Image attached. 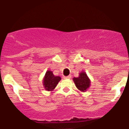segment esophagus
I'll use <instances>...</instances> for the list:
<instances>
[{"instance_id": "esophagus-1", "label": "esophagus", "mask_w": 129, "mask_h": 129, "mask_svg": "<svg viewBox=\"0 0 129 129\" xmlns=\"http://www.w3.org/2000/svg\"><path fill=\"white\" fill-rule=\"evenodd\" d=\"M71 78V76L69 75V76H63V78L64 79H70Z\"/></svg>"}]
</instances>
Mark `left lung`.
<instances>
[{
	"label": "left lung",
	"mask_w": 129,
	"mask_h": 129,
	"mask_svg": "<svg viewBox=\"0 0 129 129\" xmlns=\"http://www.w3.org/2000/svg\"><path fill=\"white\" fill-rule=\"evenodd\" d=\"M73 81L76 85V87L81 91H85L90 85V80L87 76L86 73L82 72L78 78H74Z\"/></svg>",
	"instance_id": "8db88e82"
}]
</instances>
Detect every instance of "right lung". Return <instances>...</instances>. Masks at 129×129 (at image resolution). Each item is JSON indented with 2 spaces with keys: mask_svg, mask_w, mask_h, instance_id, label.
<instances>
[{
  "mask_svg": "<svg viewBox=\"0 0 129 129\" xmlns=\"http://www.w3.org/2000/svg\"><path fill=\"white\" fill-rule=\"evenodd\" d=\"M61 80L60 76H55L53 74L52 71H47L44 79V85L46 90L50 91L56 87V85L58 83L59 81Z\"/></svg>",
  "mask_w": 129,
  "mask_h": 129,
  "instance_id": "right-lung-1",
  "label": "right lung"
}]
</instances>
